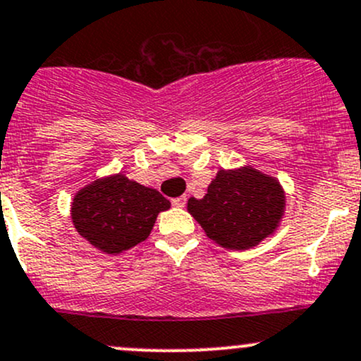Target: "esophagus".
<instances>
[{"label":"esophagus","instance_id":"1","mask_svg":"<svg viewBox=\"0 0 361 361\" xmlns=\"http://www.w3.org/2000/svg\"><path fill=\"white\" fill-rule=\"evenodd\" d=\"M171 204L174 207H185V204H187V197L181 195V197H176V199L171 200Z\"/></svg>","mask_w":361,"mask_h":361}]
</instances>
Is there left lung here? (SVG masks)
Segmentation results:
<instances>
[{
    "label": "left lung",
    "mask_w": 361,
    "mask_h": 361,
    "mask_svg": "<svg viewBox=\"0 0 361 361\" xmlns=\"http://www.w3.org/2000/svg\"><path fill=\"white\" fill-rule=\"evenodd\" d=\"M284 211L283 188L252 168L221 169L204 199H190L188 212L207 236L231 250H245L272 235Z\"/></svg>",
    "instance_id": "1"
}]
</instances>
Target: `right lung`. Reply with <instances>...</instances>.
Returning <instances> with one entry per match:
<instances>
[{
  "label": "right lung",
  "instance_id": "obj_1",
  "mask_svg": "<svg viewBox=\"0 0 361 361\" xmlns=\"http://www.w3.org/2000/svg\"><path fill=\"white\" fill-rule=\"evenodd\" d=\"M169 205L157 190L114 174L75 195L71 219L77 231L99 250L120 253L147 238L157 214L168 211Z\"/></svg>",
  "mask_w": 361,
  "mask_h": 361
}]
</instances>
